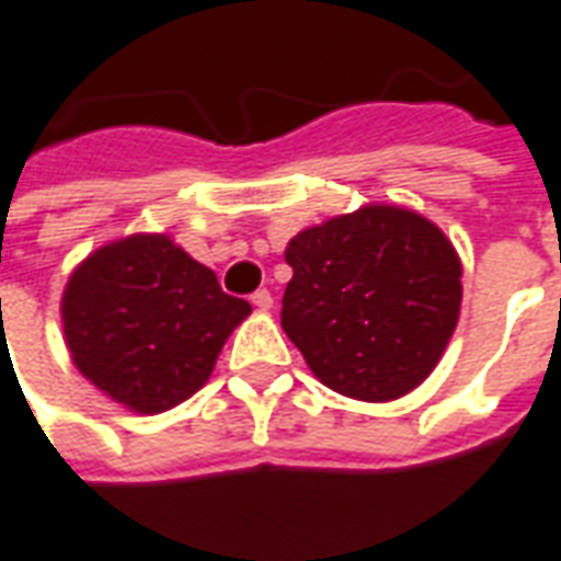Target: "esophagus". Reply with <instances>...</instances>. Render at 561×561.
Segmentation results:
<instances>
[{
	"label": "esophagus",
	"instance_id": "obj_1",
	"mask_svg": "<svg viewBox=\"0 0 561 561\" xmlns=\"http://www.w3.org/2000/svg\"><path fill=\"white\" fill-rule=\"evenodd\" d=\"M252 307L261 309V312H267V309L273 307V297H270L267 288H261V291L252 294Z\"/></svg>",
	"mask_w": 561,
	"mask_h": 561
}]
</instances>
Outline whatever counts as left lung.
<instances>
[{"mask_svg":"<svg viewBox=\"0 0 561 561\" xmlns=\"http://www.w3.org/2000/svg\"><path fill=\"white\" fill-rule=\"evenodd\" d=\"M282 331L321 386L386 403L422 386L461 312V257L425 215L389 203L300 230Z\"/></svg>","mask_w":561,"mask_h":561,"instance_id":"8db88e82","label":"left lung"}]
</instances>
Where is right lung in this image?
Segmentation results:
<instances>
[{
    "instance_id": "obj_1",
    "label": "right lung",
    "mask_w": 561,
    "mask_h": 561,
    "mask_svg": "<svg viewBox=\"0 0 561 561\" xmlns=\"http://www.w3.org/2000/svg\"><path fill=\"white\" fill-rule=\"evenodd\" d=\"M252 307L167 233H130L90 252L66 282L62 340L81 376L139 416L206 386Z\"/></svg>"
}]
</instances>
